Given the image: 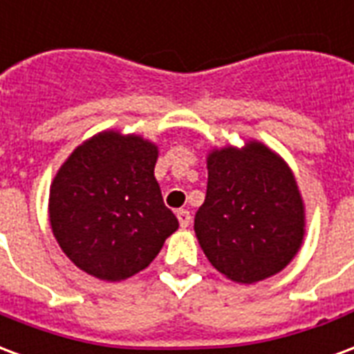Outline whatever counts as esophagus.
<instances>
[{
  "label": "esophagus",
  "mask_w": 354,
  "mask_h": 354,
  "mask_svg": "<svg viewBox=\"0 0 354 354\" xmlns=\"http://www.w3.org/2000/svg\"><path fill=\"white\" fill-rule=\"evenodd\" d=\"M178 221H180V227H189L191 225V214L187 210H178Z\"/></svg>",
  "instance_id": "1"
}]
</instances>
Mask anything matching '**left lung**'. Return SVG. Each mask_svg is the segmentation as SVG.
Returning <instances> with one entry per match:
<instances>
[{
  "label": "left lung",
  "mask_w": 354,
  "mask_h": 354,
  "mask_svg": "<svg viewBox=\"0 0 354 354\" xmlns=\"http://www.w3.org/2000/svg\"><path fill=\"white\" fill-rule=\"evenodd\" d=\"M206 198L195 234L212 266L238 283L281 272L306 234L304 201L289 165L257 140L206 159Z\"/></svg>",
  "instance_id": "1"
}]
</instances>
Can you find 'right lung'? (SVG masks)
Instances as JSON below:
<instances>
[{
	"label": "right lung",
	"instance_id": "right-lung-1",
	"mask_svg": "<svg viewBox=\"0 0 354 354\" xmlns=\"http://www.w3.org/2000/svg\"><path fill=\"white\" fill-rule=\"evenodd\" d=\"M157 156L140 135L103 131L59 167L48 198L52 232L80 270L104 281L127 279L178 229L153 176Z\"/></svg>",
	"mask_w": 354,
	"mask_h": 354
}]
</instances>
